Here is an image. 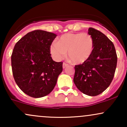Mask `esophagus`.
<instances>
[{
	"label": "esophagus",
	"instance_id": "esophagus-1",
	"mask_svg": "<svg viewBox=\"0 0 127 127\" xmlns=\"http://www.w3.org/2000/svg\"><path fill=\"white\" fill-rule=\"evenodd\" d=\"M67 65H68L67 64L65 63H63V68H65V67H66L67 66Z\"/></svg>",
	"mask_w": 127,
	"mask_h": 127
}]
</instances>
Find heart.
Returning <instances> with one entry per match:
<instances>
[{
    "label": "heart",
    "mask_w": 127,
    "mask_h": 127,
    "mask_svg": "<svg viewBox=\"0 0 127 127\" xmlns=\"http://www.w3.org/2000/svg\"><path fill=\"white\" fill-rule=\"evenodd\" d=\"M94 49L92 36L87 33H67L60 37L50 46V52L55 60H62L67 51L68 57L76 64H82L91 57Z\"/></svg>",
    "instance_id": "b5f03b06"
}]
</instances>
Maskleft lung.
<instances>
[{
	"label": "left lung",
	"mask_w": 127,
	"mask_h": 127,
	"mask_svg": "<svg viewBox=\"0 0 127 127\" xmlns=\"http://www.w3.org/2000/svg\"><path fill=\"white\" fill-rule=\"evenodd\" d=\"M88 33L94 41L93 54L88 61L75 65L73 82L82 93L96 96L111 84L117 64V55L114 45L105 34L91 27Z\"/></svg>",
	"instance_id": "obj_1"
}]
</instances>
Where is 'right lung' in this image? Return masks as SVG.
Listing matches in <instances>:
<instances>
[{"label": "right lung", "instance_id": "1", "mask_svg": "<svg viewBox=\"0 0 127 127\" xmlns=\"http://www.w3.org/2000/svg\"><path fill=\"white\" fill-rule=\"evenodd\" d=\"M55 33L34 30L17 42L11 55L14 78L17 85L34 98L47 95L54 88L63 71V63L53 61L50 46Z\"/></svg>", "mask_w": 127, "mask_h": 127}]
</instances>
